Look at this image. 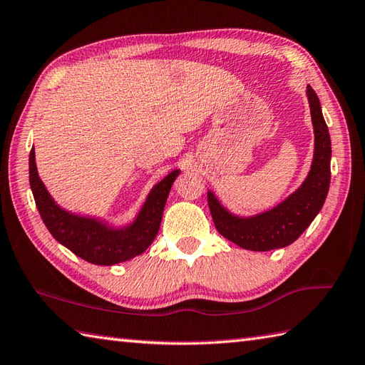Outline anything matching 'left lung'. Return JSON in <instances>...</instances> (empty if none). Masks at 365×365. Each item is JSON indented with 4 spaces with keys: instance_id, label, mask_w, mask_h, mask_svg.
I'll use <instances>...</instances> for the list:
<instances>
[{
    "instance_id": "8db88e82",
    "label": "left lung",
    "mask_w": 365,
    "mask_h": 365,
    "mask_svg": "<svg viewBox=\"0 0 365 365\" xmlns=\"http://www.w3.org/2000/svg\"><path fill=\"white\" fill-rule=\"evenodd\" d=\"M305 93L310 106L315 147L310 170L301 187L282 202L253 215H239L231 212L215 192L212 190L207 191L209 209L218 232L245 250L269 252L291 245L301 237V234L323 209L331 185V135L315 90L307 85Z\"/></svg>"
}]
</instances>
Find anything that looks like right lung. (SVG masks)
<instances>
[{
  "label": "right lung",
  "mask_w": 365,
  "mask_h": 365,
  "mask_svg": "<svg viewBox=\"0 0 365 365\" xmlns=\"http://www.w3.org/2000/svg\"><path fill=\"white\" fill-rule=\"evenodd\" d=\"M178 174L180 169H174L155 183L133 221L115 226L107 220L63 209L41 180L36 168L34 147L30 152V187L48 232L78 258L98 266H113L130 261L152 245L160 231L169 191Z\"/></svg>",
  "instance_id": "add662e5"
}]
</instances>
